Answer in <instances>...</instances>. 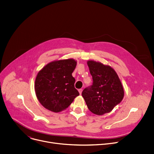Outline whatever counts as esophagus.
Returning <instances> with one entry per match:
<instances>
[{
	"label": "esophagus",
	"instance_id": "1",
	"mask_svg": "<svg viewBox=\"0 0 154 154\" xmlns=\"http://www.w3.org/2000/svg\"><path fill=\"white\" fill-rule=\"evenodd\" d=\"M79 94L81 95L82 94V88L79 89Z\"/></svg>",
	"mask_w": 154,
	"mask_h": 154
}]
</instances>
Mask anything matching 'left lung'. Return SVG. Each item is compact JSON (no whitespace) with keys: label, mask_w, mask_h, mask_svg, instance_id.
<instances>
[{"label":"left lung","mask_w":154,"mask_h":154,"mask_svg":"<svg viewBox=\"0 0 154 154\" xmlns=\"http://www.w3.org/2000/svg\"><path fill=\"white\" fill-rule=\"evenodd\" d=\"M92 85L82 93L89 110L97 115L112 111L124 97V90L115 70L94 60L87 62Z\"/></svg>","instance_id":"left-lung-1"}]
</instances>
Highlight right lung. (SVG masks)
I'll use <instances>...</instances> for the list:
<instances>
[{"label":"right lung","mask_w":154,"mask_h":154,"mask_svg":"<svg viewBox=\"0 0 154 154\" xmlns=\"http://www.w3.org/2000/svg\"><path fill=\"white\" fill-rule=\"evenodd\" d=\"M77 62L69 59L53 61L41 70L36 78V97L46 109L59 112L66 109L79 95L72 75Z\"/></svg>","instance_id":"add662e5"}]
</instances>
